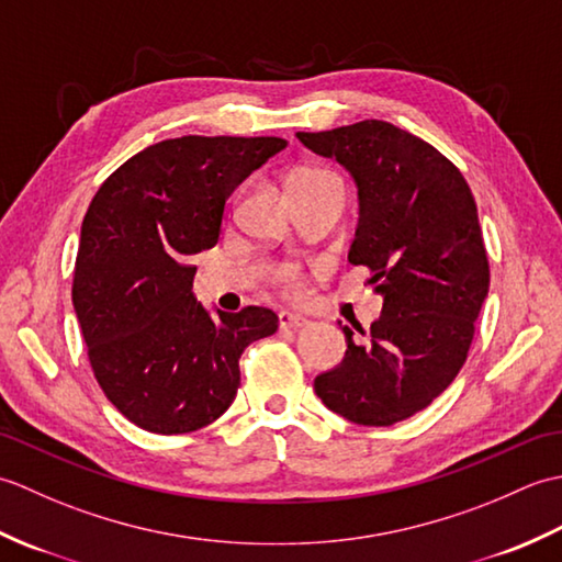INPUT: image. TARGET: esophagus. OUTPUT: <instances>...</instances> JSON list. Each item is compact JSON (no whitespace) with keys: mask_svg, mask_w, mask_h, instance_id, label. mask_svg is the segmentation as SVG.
I'll list each match as a JSON object with an SVG mask.
<instances>
[{"mask_svg":"<svg viewBox=\"0 0 562 562\" xmlns=\"http://www.w3.org/2000/svg\"><path fill=\"white\" fill-rule=\"evenodd\" d=\"M278 324H280L282 330H288V328H302V326H306V318L300 316V314L284 312V308H282V312L278 314Z\"/></svg>","mask_w":562,"mask_h":562,"instance_id":"34e87169","label":"esophagus"}]
</instances>
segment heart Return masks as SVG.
<instances>
[{
	"label": "heart",
	"instance_id": "b5f03b06",
	"mask_svg": "<svg viewBox=\"0 0 562 562\" xmlns=\"http://www.w3.org/2000/svg\"><path fill=\"white\" fill-rule=\"evenodd\" d=\"M312 178H326V173H321L316 169H296L290 176V183L294 181H312ZM280 282L288 284V288H296V282H300V268L296 266H288L280 270Z\"/></svg>",
	"mask_w": 562,
	"mask_h": 562
}]
</instances>
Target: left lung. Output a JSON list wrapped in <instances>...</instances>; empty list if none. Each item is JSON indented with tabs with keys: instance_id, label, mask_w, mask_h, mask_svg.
<instances>
[{
	"instance_id": "8db88e82",
	"label": "left lung",
	"mask_w": 562,
	"mask_h": 562,
	"mask_svg": "<svg viewBox=\"0 0 562 562\" xmlns=\"http://www.w3.org/2000/svg\"><path fill=\"white\" fill-rule=\"evenodd\" d=\"M296 137L352 176L360 220L348 260L372 270L369 284L384 296L364 342L340 324L348 350L314 391L350 423H401L427 408L469 355L491 288L479 207L457 166L391 123Z\"/></svg>"
}]
</instances>
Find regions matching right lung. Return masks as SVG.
I'll return each instance as SVG.
<instances>
[{"mask_svg":"<svg viewBox=\"0 0 562 562\" xmlns=\"http://www.w3.org/2000/svg\"><path fill=\"white\" fill-rule=\"evenodd\" d=\"M284 147L280 137L164 139L91 200L71 302L105 398L147 432L217 420L241 384L238 357L278 330L266 306L212 316L193 294L190 260L220 241L234 190Z\"/></svg>","mask_w":562,"mask_h":562,"instance_id":"right-lung-1","label":"right lung"}]
</instances>
